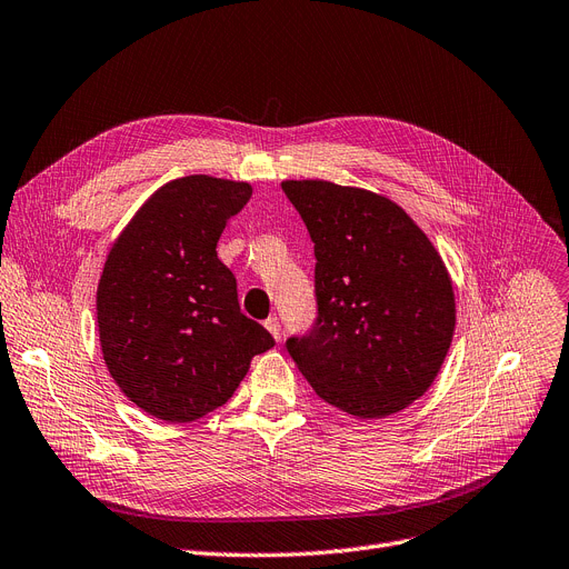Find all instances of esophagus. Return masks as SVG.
Instances as JSON below:
<instances>
[{
	"label": "esophagus",
	"instance_id": "34e87169",
	"mask_svg": "<svg viewBox=\"0 0 569 569\" xmlns=\"http://www.w3.org/2000/svg\"><path fill=\"white\" fill-rule=\"evenodd\" d=\"M263 327L268 329V333H270V336H273L276 340H280L282 329H280V319H278V317H268V319L263 321Z\"/></svg>",
	"mask_w": 569,
	"mask_h": 569
}]
</instances>
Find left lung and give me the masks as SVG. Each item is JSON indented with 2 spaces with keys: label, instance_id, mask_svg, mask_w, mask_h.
I'll return each mask as SVG.
<instances>
[{
  "label": "left lung",
  "instance_id": "left-lung-1",
  "mask_svg": "<svg viewBox=\"0 0 569 569\" xmlns=\"http://www.w3.org/2000/svg\"><path fill=\"white\" fill-rule=\"evenodd\" d=\"M315 242L317 319L287 340L319 398L382 419L421 398L445 363L456 303L428 236L398 203L329 180H284Z\"/></svg>",
  "mask_w": 569,
  "mask_h": 569
}]
</instances>
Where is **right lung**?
I'll use <instances>...</instances> for the list:
<instances>
[{"label": "right lung", "instance_id": "obj_1", "mask_svg": "<svg viewBox=\"0 0 569 569\" xmlns=\"http://www.w3.org/2000/svg\"><path fill=\"white\" fill-rule=\"evenodd\" d=\"M252 197L248 182L184 176L159 187L106 257L97 289L108 372L139 408L194 421L233 396L252 357L276 345L238 306L218 259L227 222Z\"/></svg>", "mask_w": 569, "mask_h": 569}]
</instances>
